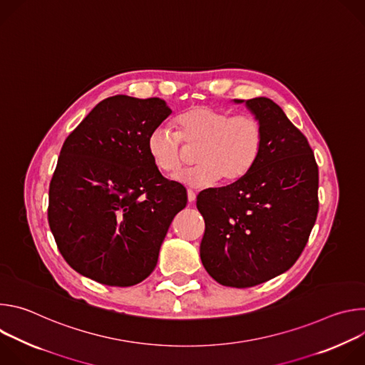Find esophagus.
Returning <instances> with one entry per match:
<instances>
[{"label":"esophagus","mask_w":365,"mask_h":365,"mask_svg":"<svg viewBox=\"0 0 365 365\" xmlns=\"http://www.w3.org/2000/svg\"><path fill=\"white\" fill-rule=\"evenodd\" d=\"M195 199H196V193L193 190H187V200L192 203L195 202Z\"/></svg>","instance_id":"1"}]
</instances>
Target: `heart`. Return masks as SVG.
Listing matches in <instances>:
<instances>
[{"label":"heart","instance_id":"b5f03b06","mask_svg":"<svg viewBox=\"0 0 365 365\" xmlns=\"http://www.w3.org/2000/svg\"><path fill=\"white\" fill-rule=\"evenodd\" d=\"M176 133L155 127L147 138V151L160 172L173 175L183 163V145L195 148V168L175 179L189 187H207L220 179L232 183L257 163L264 145L262 121L251 114L232 115L211 107H192L175 118Z\"/></svg>","mask_w":365,"mask_h":365}]
</instances>
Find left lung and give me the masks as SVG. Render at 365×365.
Wrapping results in <instances>:
<instances>
[{
  "label": "left lung",
  "mask_w": 365,
  "mask_h": 365,
  "mask_svg": "<svg viewBox=\"0 0 365 365\" xmlns=\"http://www.w3.org/2000/svg\"><path fill=\"white\" fill-rule=\"evenodd\" d=\"M245 103L263 124L264 145L240 180L197 195L205 220L200 259L222 286L252 287L289 270L318 215V165L306 137L269 98Z\"/></svg>",
  "instance_id": "1"
}]
</instances>
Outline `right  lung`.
Returning a JSON list of instances; mask_svg holds the SVG:
<instances>
[{"instance_id": "obj_1", "label": "right lung", "mask_w": 365, "mask_h": 365, "mask_svg": "<svg viewBox=\"0 0 365 365\" xmlns=\"http://www.w3.org/2000/svg\"><path fill=\"white\" fill-rule=\"evenodd\" d=\"M172 110L160 98L101 101L69 134L48 187V225L66 263L107 286L143 282L158 264L168 230L186 206L147 151Z\"/></svg>"}]
</instances>
